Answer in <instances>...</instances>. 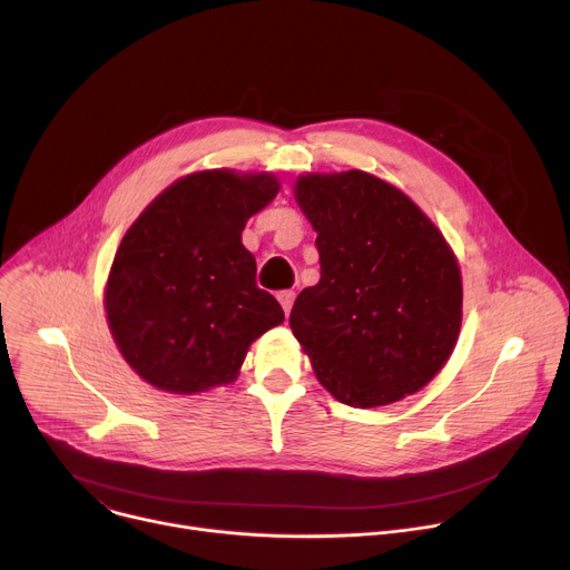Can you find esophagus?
Listing matches in <instances>:
<instances>
[{
    "instance_id": "esophagus-1",
    "label": "esophagus",
    "mask_w": 570,
    "mask_h": 570,
    "mask_svg": "<svg viewBox=\"0 0 570 570\" xmlns=\"http://www.w3.org/2000/svg\"><path fill=\"white\" fill-rule=\"evenodd\" d=\"M277 299H279L284 313L288 315V311H291V306H293V299H295V293H293V291H279V293H277Z\"/></svg>"
}]
</instances>
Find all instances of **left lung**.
I'll return each mask as SVG.
<instances>
[{"instance_id": "left-lung-1", "label": "left lung", "mask_w": 570, "mask_h": 570, "mask_svg": "<svg viewBox=\"0 0 570 570\" xmlns=\"http://www.w3.org/2000/svg\"><path fill=\"white\" fill-rule=\"evenodd\" d=\"M317 232L320 282L288 324L322 387L354 409L422 390L462 324V275L438 225L394 185L352 169L293 187Z\"/></svg>"}]
</instances>
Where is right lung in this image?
Here are the masks:
<instances>
[{"instance_id":"right-lung-1","label":"right lung","mask_w":570,"mask_h":570,"mask_svg":"<svg viewBox=\"0 0 570 570\" xmlns=\"http://www.w3.org/2000/svg\"><path fill=\"white\" fill-rule=\"evenodd\" d=\"M279 191L268 174L209 169L169 185L126 229L104 291L124 361L153 387L200 394L236 381L250 345L284 322L240 243Z\"/></svg>"}]
</instances>
